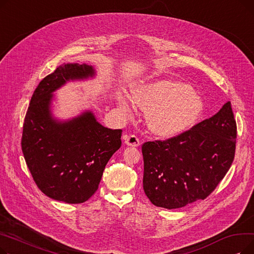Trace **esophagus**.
Masks as SVG:
<instances>
[{
  "label": "esophagus",
  "mask_w": 254,
  "mask_h": 254,
  "mask_svg": "<svg viewBox=\"0 0 254 254\" xmlns=\"http://www.w3.org/2000/svg\"><path fill=\"white\" fill-rule=\"evenodd\" d=\"M125 142L128 146H134V147H137V146L140 145V140L137 136L135 135H128L125 136Z\"/></svg>",
  "instance_id": "esophagus-1"
}]
</instances>
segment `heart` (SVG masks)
<instances>
[{
	"mask_svg": "<svg viewBox=\"0 0 254 254\" xmlns=\"http://www.w3.org/2000/svg\"><path fill=\"white\" fill-rule=\"evenodd\" d=\"M120 107L129 110L125 97L117 98ZM132 100L148 111V126L155 134L177 136L193 127L204 112V102L188 83L175 80H155L132 90Z\"/></svg>",
	"mask_w": 254,
	"mask_h": 254,
	"instance_id": "1",
	"label": "heart"
}]
</instances>
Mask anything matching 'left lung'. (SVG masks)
Masks as SVG:
<instances>
[{"mask_svg":"<svg viewBox=\"0 0 254 254\" xmlns=\"http://www.w3.org/2000/svg\"><path fill=\"white\" fill-rule=\"evenodd\" d=\"M236 138V120L226 102L215 115L182 134L144 143L145 194L166 209L205 199L231 168Z\"/></svg>","mask_w":254,"mask_h":254,"instance_id":"1","label":"left lung"}]
</instances>
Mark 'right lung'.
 Masks as SVG:
<instances>
[{"instance_id":"1","label":"right lung","mask_w":254,"mask_h":254,"mask_svg":"<svg viewBox=\"0 0 254 254\" xmlns=\"http://www.w3.org/2000/svg\"><path fill=\"white\" fill-rule=\"evenodd\" d=\"M95 75L92 65L61 64L39 83L25 114L21 149L26 166L39 190L56 201H87L122 146L123 130L103 127L91 111L65 122L52 116L53 92L68 81Z\"/></svg>"}]
</instances>
